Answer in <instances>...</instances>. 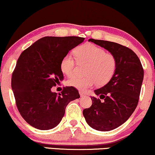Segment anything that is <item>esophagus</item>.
I'll return each instance as SVG.
<instances>
[{"label": "esophagus", "mask_w": 155, "mask_h": 155, "mask_svg": "<svg viewBox=\"0 0 155 155\" xmlns=\"http://www.w3.org/2000/svg\"><path fill=\"white\" fill-rule=\"evenodd\" d=\"M79 94H80V96H81V97H85V96H86V94H84L83 91H79Z\"/></svg>", "instance_id": "1"}]
</instances>
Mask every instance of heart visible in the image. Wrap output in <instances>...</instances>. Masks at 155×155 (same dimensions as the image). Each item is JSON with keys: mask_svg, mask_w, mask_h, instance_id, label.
Wrapping results in <instances>:
<instances>
[{"mask_svg": "<svg viewBox=\"0 0 155 155\" xmlns=\"http://www.w3.org/2000/svg\"><path fill=\"white\" fill-rule=\"evenodd\" d=\"M74 55L79 63L88 62L86 67V76H73L67 81L68 86L85 91L97 82L104 85L110 81L117 69L115 56L100 46L87 43L76 48ZM76 59L72 54H66L61 61V70L67 76L73 75L76 68Z\"/></svg>", "mask_w": 155, "mask_h": 155, "instance_id": "b5f03b06", "label": "heart"}]
</instances>
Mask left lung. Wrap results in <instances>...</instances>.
Here are the masks:
<instances>
[{
    "instance_id": "obj_1",
    "label": "left lung",
    "mask_w": 155,
    "mask_h": 155,
    "mask_svg": "<svg viewBox=\"0 0 155 155\" xmlns=\"http://www.w3.org/2000/svg\"><path fill=\"white\" fill-rule=\"evenodd\" d=\"M89 41L103 47L115 56L117 69L108 83L95 90L92 104L84 109L87 124L98 131L113 130L124 124L138 104L144 69L137 54L114 42L90 38ZM103 101H101V99Z\"/></svg>"
}]
</instances>
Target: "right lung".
I'll return each instance as SVG.
<instances>
[{"instance_id":"add662e5","label":"right lung","mask_w":155,"mask_h":155,"mask_svg":"<svg viewBox=\"0 0 155 155\" xmlns=\"http://www.w3.org/2000/svg\"><path fill=\"white\" fill-rule=\"evenodd\" d=\"M84 41L77 36H46L21 53L11 87L17 108L31 126L41 130L54 128L61 121L68 104L80 97L72 87H64L58 94L51 88L64 79L62 58Z\"/></svg>"}]
</instances>
